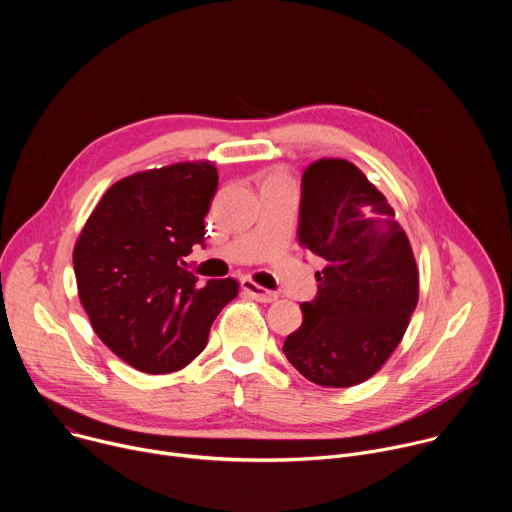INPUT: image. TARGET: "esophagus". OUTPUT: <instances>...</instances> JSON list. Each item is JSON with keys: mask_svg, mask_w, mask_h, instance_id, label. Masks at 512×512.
I'll return each instance as SVG.
<instances>
[{"mask_svg": "<svg viewBox=\"0 0 512 512\" xmlns=\"http://www.w3.org/2000/svg\"><path fill=\"white\" fill-rule=\"evenodd\" d=\"M241 287H243V291H245L247 296H251L253 300H257V302H261V304H271V302L277 300L275 291H269V289H265V287L253 283L251 279H243V281H241Z\"/></svg>", "mask_w": 512, "mask_h": 512, "instance_id": "esophagus-1", "label": "esophagus"}]
</instances>
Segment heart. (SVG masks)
<instances>
[{
    "mask_svg": "<svg viewBox=\"0 0 512 512\" xmlns=\"http://www.w3.org/2000/svg\"><path fill=\"white\" fill-rule=\"evenodd\" d=\"M279 180H285V176L279 174V172H273V174L267 178V182H279Z\"/></svg>",
    "mask_w": 512,
    "mask_h": 512,
    "instance_id": "heart-1",
    "label": "heart"
}]
</instances>
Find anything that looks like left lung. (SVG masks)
Returning a JSON list of instances; mask_svg holds the SVG:
<instances>
[{"instance_id":"1","label":"left lung","mask_w":512,"mask_h":512,"mask_svg":"<svg viewBox=\"0 0 512 512\" xmlns=\"http://www.w3.org/2000/svg\"><path fill=\"white\" fill-rule=\"evenodd\" d=\"M300 243L324 259L318 294L283 342L312 383L371 379L401 342L419 300L415 257L387 198L346 160H320L302 176Z\"/></svg>"}]
</instances>
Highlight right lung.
<instances>
[{
    "mask_svg": "<svg viewBox=\"0 0 512 512\" xmlns=\"http://www.w3.org/2000/svg\"><path fill=\"white\" fill-rule=\"evenodd\" d=\"M216 186L210 162L127 176L105 192L75 245L72 265L93 330L141 373L184 369L239 294L231 277L202 285L182 267L194 245L204 247Z\"/></svg>",
    "mask_w": 512,
    "mask_h": 512,
    "instance_id": "add662e5",
    "label": "right lung"
}]
</instances>
